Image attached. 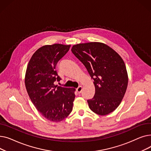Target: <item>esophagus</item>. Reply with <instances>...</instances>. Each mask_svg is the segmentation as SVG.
I'll use <instances>...</instances> for the list:
<instances>
[{
    "instance_id": "1",
    "label": "esophagus",
    "mask_w": 151,
    "mask_h": 151,
    "mask_svg": "<svg viewBox=\"0 0 151 151\" xmlns=\"http://www.w3.org/2000/svg\"><path fill=\"white\" fill-rule=\"evenodd\" d=\"M82 86H79L78 88L76 89V91H77V92L78 93H80L81 92V91H82Z\"/></svg>"
}]
</instances>
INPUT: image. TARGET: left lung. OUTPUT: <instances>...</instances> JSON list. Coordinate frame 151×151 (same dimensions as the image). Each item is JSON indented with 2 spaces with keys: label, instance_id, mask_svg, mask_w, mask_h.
<instances>
[{
  "label": "left lung",
  "instance_id": "1",
  "mask_svg": "<svg viewBox=\"0 0 151 151\" xmlns=\"http://www.w3.org/2000/svg\"><path fill=\"white\" fill-rule=\"evenodd\" d=\"M71 50L93 80L96 92L88 100L89 108L101 116L113 112L120 105L128 85L127 71L122 58L100 42L76 44Z\"/></svg>",
  "mask_w": 151,
  "mask_h": 151
}]
</instances>
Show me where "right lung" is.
<instances>
[{
    "label": "right lung",
    "mask_w": 151,
    "mask_h": 151,
    "mask_svg": "<svg viewBox=\"0 0 151 151\" xmlns=\"http://www.w3.org/2000/svg\"><path fill=\"white\" fill-rule=\"evenodd\" d=\"M70 45H47L38 48L30 58L25 75L29 96L37 109L53 122L63 121L70 114L75 89L55 85L61 78L55 66L68 51Z\"/></svg>",
    "instance_id": "1"
}]
</instances>
